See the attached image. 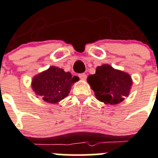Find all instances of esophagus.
Segmentation results:
<instances>
[{"mask_svg": "<svg viewBox=\"0 0 158 158\" xmlns=\"http://www.w3.org/2000/svg\"><path fill=\"white\" fill-rule=\"evenodd\" d=\"M79 77L82 80H85L86 79V75L85 73H80V74H79Z\"/></svg>", "mask_w": 158, "mask_h": 158, "instance_id": "esophagus-1", "label": "esophagus"}]
</instances>
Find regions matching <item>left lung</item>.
Listing matches in <instances>:
<instances>
[{
    "label": "left lung",
    "instance_id": "8db88e82",
    "mask_svg": "<svg viewBox=\"0 0 158 158\" xmlns=\"http://www.w3.org/2000/svg\"><path fill=\"white\" fill-rule=\"evenodd\" d=\"M87 82L101 102L118 104L129 94L132 82L126 72L116 70L108 64L97 68L96 73L88 76Z\"/></svg>",
    "mask_w": 158,
    "mask_h": 158
}]
</instances>
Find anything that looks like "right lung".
I'll use <instances>...</instances> for the list:
<instances>
[{"label": "right lung", "instance_id": "obj_1", "mask_svg": "<svg viewBox=\"0 0 158 158\" xmlns=\"http://www.w3.org/2000/svg\"><path fill=\"white\" fill-rule=\"evenodd\" d=\"M79 80L77 76H72L70 72L51 66L45 72L35 76L32 87L37 95L48 103H57L67 97L71 86Z\"/></svg>", "mask_w": 158, "mask_h": 158}]
</instances>
